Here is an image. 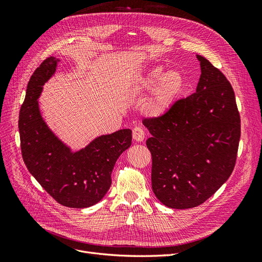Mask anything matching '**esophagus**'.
I'll return each instance as SVG.
<instances>
[{"instance_id":"esophagus-1","label":"esophagus","mask_w":262,"mask_h":262,"mask_svg":"<svg viewBox=\"0 0 262 262\" xmlns=\"http://www.w3.org/2000/svg\"><path fill=\"white\" fill-rule=\"evenodd\" d=\"M145 138V133L144 130L141 128V126H136V128L133 129V139L134 141L137 142H142Z\"/></svg>"}]
</instances>
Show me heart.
<instances>
[{
	"label": "heart",
	"instance_id": "heart-1",
	"mask_svg": "<svg viewBox=\"0 0 262 262\" xmlns=\"http://www.w3.org/2000/svg\"><path fill=\"white\" fill-rule=\"evenodd\" d=\"M184 89V77L178 71H167L164 73L162 68L149 71L142 83V90L151 91L146 102V113L150 116L160 117L167 113L175 104Z\"/></svg>",
	"mask_w": 262,
	"mask_h": 262
}]
</instances>
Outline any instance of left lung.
I'll use <instances>...</instances> for the list:
<instances>
[{
  "label": "left lung",
  "mask_w": 262,
  "mask_h": 262,
  "mask_svg": "<svg viewBox=\"0 0 262 262\" xmlns=\"http://www.w3.org/2000/svg\"><path fill=\"white\" fill-rule=\"evenodd\" d=\"M201 75L194 94L143 124L152 137V189L171 209L198 207L215 193L235 167L241 117L233 87L211 62L196 55Z\"/></svg>",
  "instance_id": "obj_1"
}]
</instances>
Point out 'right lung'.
I'll use <instances>...</instances> for the list:
<instances>
[{"mask_svg": "<svg viewBox=\"0 0 262 262\" xmlns=\"http://www.w3.org/2000/svg\"><path fill=\"white\" fill-rule=\"evenodd\" d=\"M59 61L46 59L28 82L18 120L21 155L29 172L58 203L89 208L112 186L114 166L130 147L132 131L122 129L97 137L76 152L63 143L45 122L38 104L42 86L54 74Z\"/></svg>", "mask_w": 262, "mask_h": 262, "instance_id": "right-lung-1", "label": "right lung"}]
</instances>
